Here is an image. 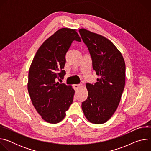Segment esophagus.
Wrapping results in <instances>:
<instances>
[{"label":"esophagus","mask_w":151,"mask_h":151,"mask_svg":"<svg viewBox=\"0 0 151 151\" xmlns=\"http://www.w3.org/2000/svg\"><path fill=\"white\" fill-rule=\"evenodd\" d=\"M82 84H75L73 85V87L76 90H78L80 88V87H82Z\"/></svg>","instance_id":"1"}]
</instances>
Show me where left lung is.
<instances>
[{"instance_id": "8db88e82", "label": "left lung", "mask_w": 151, "mask_h": 151, "mask_svg": "<svg viewBox=\"0 0 151 151\" xmlns=\"http://www.w3.org/2000/svg\"><path fill=\"white\" fill-rule=\"evenodd\" d=\"M79 32L88 49L93 68L100 76L94 84H86L88 95L82 103V109L90 122L103 124L114 115L121 100L125 82V61L109 39L84 29Z\"/></svg>"}]
</instances>
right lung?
I'll list each match as a JSON object with an SVG mask.
<instances>
[{"mask_svg": "<svg viewBox=\"0 0 151 151\" xmlns=\"http://www.w3.org/2000/svg\"><path fill=\"white\" fill-rule=\"evenodd\" d=\"M74 40L81 41L76 30H57L40 47L29 69L27 88L32 104L49 123L63 120L73 100L75 91L71 86L57 81L66 74L65 57Z\"/></svg>", "mask_w": 151, "mask_h": 151, "instance_id": "right-lung-1", "label": "right lung"}]
</instances>
